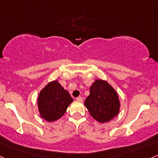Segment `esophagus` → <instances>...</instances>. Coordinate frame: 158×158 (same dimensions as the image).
I'll list each match as a JSON object with an SVG mask.
<instances>
[{
  "instance_id": "obj_1",
  "label": "esophagus",
  "mask_w": 158,
  "mask_h": 158,
  "mask_svg": "<svg viewBox=\"0 0 158 158\" xmlns=\"http://www.w3.org/2000/svg\"><path fill=\"white\" fill-rule=\"evenodd\" d=\"M76 100H77V101H79V102H82L83 100V98H82V97H78V98H76Z\"/></svg>"
}]
</instances>
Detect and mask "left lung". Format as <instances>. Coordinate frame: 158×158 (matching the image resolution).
Segmentation results:
<instances>
[{
	"mask_svg": "<svg viewBox=\"0 0 158 158\" xmlns=\"http://www.w3.org/2000/svg\"><path fill=\"white\" fill-rule=\"evenodd\" d=\"M85 106L94 119L104 123L118 115L120 103L117 93L106 81L98 79L90 88Z\"/></svg>",
	"mask_w": 158,
	"mask_h": 158,
	"instance_id": "1",
	"label": "left lung"
}]
</instances>
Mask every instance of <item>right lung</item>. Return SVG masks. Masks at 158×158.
<instances>
[{
	"label": "right lung",
	"mask_w": 158,
	"mask_h": 158,
	"mask_svg": "<svg viewBox=\"0 0 158 158\" xmlns=\"http://www.w3.org/2000/svg\"><path fill=\"white\" fill-rule=\"evenodd\" d=\"M73 101L70 94L57 81L49 82L40 93L38 108L41 117L48 121L58 120Z\"/></svg>",
	"instance_id": "right-lung-1"
}]
</instances>
